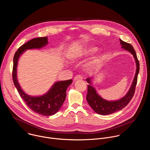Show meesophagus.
I'll use <instances>...</instances> for the list:
<instances>
[{
	"instance_id": "esophagus-1",
	"label": "esophagus",
	"mask_w": 150,
	"mask_h": 150,
	"mask_svg": "<svg viewBox=\"0 0 150 150\" xmlns=\"http://www.w3.org/2000/svg\"><path fill=\"white\" fill-rule=\"evenodd\" d=\"M82 76H81V75H77L76 76H75V77H74V81H76V80H78V79H82Z\"/></svg>"
}]
</instances>
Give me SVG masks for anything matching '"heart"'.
<instances>
[{"mask_svg":"<svg viewBox=\"0 0 150 150\" xmlns=\"http://www.w3.org/2000/svg\"><path fill=\"white\" fill-rule=\"evenodd\" d=\"M97 50V49L96 47H88L86 49H85L83 50L82 51L81 53H80L79 54H78V56H80L82 55H85V56H88L91 55L96 53Z\"/></svg>","mask_w":150,"mask_h":150,"instance_id":"obj_1","label":"heart"}]
</instances>
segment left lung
<instances>
[{
	"instance_id": "8db88e82",
	"label": "left lung",
	"mask_w": 150,
	"mask_h": 150,
	"mask_svg": "<svg viewBox=\"0 0 150 150\" xmlns=\"http://www.w3.org/2000/svg\"><path fill=\"white\" fill-rule=\"evenodd\" d=\"M120 45H122V48L125 50L129 52L132 54H133L135 58L136 65H137V71L136 74L131 85V87L128 91L127 93L122 98L117 101H107L102 98L96 92V89L91 86V78H88L86 81L89 83L88 85V93L87 95V100L93 110L98 114L101 115H107L112 114L117 111L122 110L126 106L131 99L132 98L137 83L138 75L139 71V63L138 60L136 52L133 48V46L129 44L126 42L120 39Z\"/></svg>"
}]
</instances>
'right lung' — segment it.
<instances>
[{
  "instance_id": "1",
  "label": "right lung",
  "mask_w": 150,
  "mask_h": 150,
  "mask_svg": "<svg viewBox=\"0 0 150 150\" xmlns=\"http://www.w3.org/2000/svg\"><path fill=\"white\" fill-rule=\"evenodd\" d=\"M47 44V37H37L28 41L19 47L13 57L12 71L13 82L21 98L31 110L46 116L54 115L60 109L67 96V90L72 83V80L69 79L55 82L50 90L45 95L33 97L25 94L21 88L18 81L16 72L18 59L24 51L28 49H41Z\"/></svg>"
}]
</instances>
